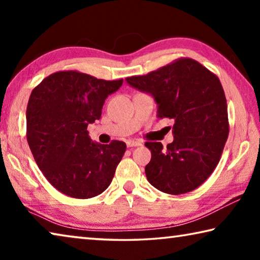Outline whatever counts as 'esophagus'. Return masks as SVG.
I'll list each match as a JSON object with an SVG mask.
<instances>
[{
	"label": "esophagus",
	"mask_w": 260,
	"mask_h": 260,
	"mask_svg": "<svg viewBox=\"0 0 260 260\" xmlns=\"http://www.w3.org/2000/svg\"><path fill=\"white\" fill-rule=\"evenodd\" d=\"M126 146L128 147V148L140 147V146H142V143H141L140 141H136V140H127L126 141Z\"/></svg>",
	"instance_id": "obj_1"
}]
</instances>
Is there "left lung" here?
<instances>
[{"instance_id":"1","label":"left lung","mask_w":260,"mask_h":260,"mask_svg":"<svg viewBox=\"0 0 260 260\" xmlns=\"http://www.w3.org/2000/svg\"><path fill=\"white\" fill-rule=\"evenodd\" d=\"M152 95L157 117L174 121L172 143L146 142L148 181L171 195L200 187L217 167L230 133L226 96L219 78L199 61L179 58L146 76L126 78Z\"/></svg>"}]
</instances>
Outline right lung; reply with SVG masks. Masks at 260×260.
Wrapping results in <instances>:
<instances>
[{"mask_svg":"<svg viewBox=\"0 0 260 260\" xmlns=\"http://www.w3.org/2000/svg\"><path fill=\"white\" fill-rule=\"evenodd\" d=\"M120 80H103L78 71H59L30 93L26 138L35 161L57 190L73 199H91L111 183L126 143L93 142L87 126L99 120Z\"/></svg>","mask_w":260,"mask_h":260,"instance_id":"right-lung-1","label":"right lung"}]
</instances>
